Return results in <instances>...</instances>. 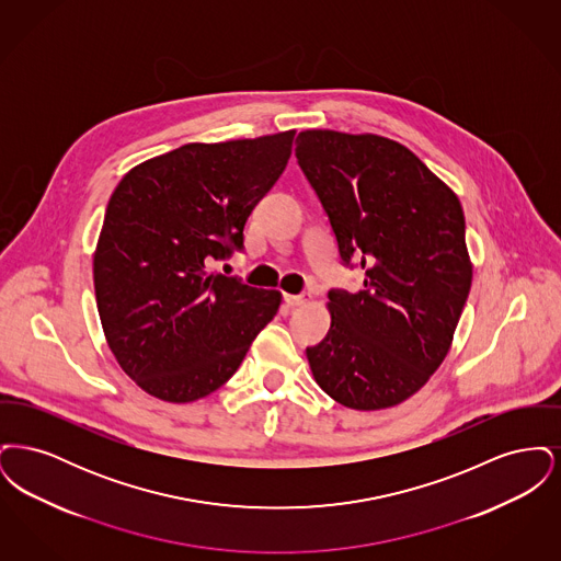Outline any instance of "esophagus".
<instances>
[{"label":"esophagus","instance_id":"obj_1","mask_svg":"<svg viewBox=\"0 0 561 561\" xmlns=\"http://www.w3.org/2000/svg\"><path fill=\"white\" fill-rule=\"evenodd\" d=\"M284 300L288 307H300L311 300V294H284Z\"/></svg>","mask_w":561,"mask_h":561}]
</instances>
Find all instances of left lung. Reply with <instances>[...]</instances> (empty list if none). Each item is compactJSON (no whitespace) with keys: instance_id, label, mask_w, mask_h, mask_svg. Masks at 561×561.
Here are the masks:
<instances>
[{"instance_id":"obj_1","label":"left lung","mask_w":561,"mask_h":561,"mask_svg":"<svg viewBox=\"0 0 561 561\" xmlns=\"http://www.w3.org/2000/svg\"><path fill=\"white\" fill-rule=\"evenodd\" d=\"M296 160L330 218L343 263L364 290H330L325 339L307 347L321 389L353 410L414 396L453 345L473 267L453 188L378 134L305 130Z\"/></svg>"}]
</instances>
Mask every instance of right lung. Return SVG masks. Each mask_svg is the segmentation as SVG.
<instances>
[{
	"mask_svg": "<svg viewBox=\"0 0 561 561\" xmlns=\"http://www.w3.org/2000/svg\"><path fill=\"white\" fill-rule=\"evenodd\" d=\"M294 130L188 142L142 161L108 199L94 293L108 348L149 396H210L275 318L282 294L210 273L243 248L254 206L282 176Z\"/></svg>",
	"mask_w": 561,
	"mask_h": 561,
	"instance_id": "add662e5",
	"label": "right lung"
}]
</instances>
